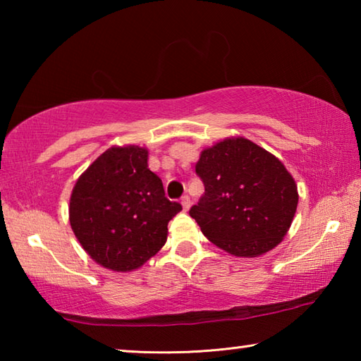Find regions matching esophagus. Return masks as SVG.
Masks as SVG:
<instances>
[{"label": "esophagus", "instance_id": "34e87169", "mask_svg": "<svg viewBox=\"0 0 361 361\" xmlns=\"http://www.w3.org/2000/svg\"><path fill=\"white\" fill-rule=\"evenodd\" d=\"M181 205H183V210H185V212L191 209V199H189V195H183Z\"/></svg>", "mask_w": 361, "mask_h": 361}]
</instances>
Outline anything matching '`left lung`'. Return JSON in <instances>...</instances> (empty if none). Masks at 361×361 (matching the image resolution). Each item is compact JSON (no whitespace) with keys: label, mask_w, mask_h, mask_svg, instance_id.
<instances>
[{"label":"left lung","mask_w":361,"mask_h":361,"mask_svg":"<svg viewBox=\"0 0 361 361\" xmlns=\"http://www.w3.org/2000/svg\"><path fill=\"white\" fill-rule=\"evenodd\" d=\"M205 194L189 210L202 234L243 258L276 248L295 218L296 181L280 159L243 137L205 148L195 164Z\"/></svg>","instance_id":"8db88e82"}]
</instances>
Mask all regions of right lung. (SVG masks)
I'll use <instances>...</instances> for the list:
<instances>
[{"instance_id":"1","label":"right lung","mask_w":361,"mask_h":361,"mask_svg":"<svg viewBox=\"0 0 361 361\" xmlns=\"http://www.w3.org/2000/svg\"><path fill=\"white\" fill-rule=\"evenodd\" d=\"M181 210L148 169V149L111 146L79 176L70 197V224L84 252L114 272L142 267L167 242Z\"/></svg>"}]
</instances>
